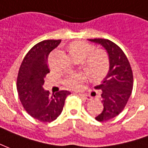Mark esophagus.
Instances as JSON below:
<instances>
[{"label":"esophagus","instance_id":"esophagus-1","mask_svg":"<svg viewBox=\"0 0 148 148\" xmlns=\"http://www.w3.org/2000/svg\"><path fill=\"white\" fill-rule=\"evenodd\" d=\"M79 95L83 99H84V100H87V101H89V100H90V99H91V98H90L89 95H84V94H79Z\"/></svg>","mask_w":148,"mask_h":148}]
</instances>
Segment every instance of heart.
<instances>
[{
    "instance_id": "b5f03b06",
    "label": "heart",
    "mask_w": 148,
    "mask_h": 148,
    "mask_svg": "<svg viewBox=\"0 0 148 148\" xmlns=\"http://www.w3.org/2000/svg\"><path fill=\"white\" fill-rule=\"evenodd\" d=\"M90 44L85 42H75L71 45L69 53L73 58L84 59L88 55L89 56L85 60V69L91 78L99 80L105 76L110 69V60L108 55L104 51L96 50ZM87 78L84 73H75L67 76L64 80V84L67 87L73 90L80 88L82 82Z\"/></svg>"
}]
</instances>
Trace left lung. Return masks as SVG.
Returning a JSON list of instances; mask_svg holds the SVG:
<instances>
[{
	"instance_id": "8db88e82",
	"label": "left lung",
	"mask_w": 148,
	"mask_h": 148,
	"mask_svg": "<svg viewBox=\"0 0 148 148\" xmlns=\"http://www.w3.org/2000/svg\"><path fill=\"white\" fill-rule=\"evenodd\" d=\"M99 44L106 50L110 60V69L95 89L102 90V113L95 117L99 121L111 120L124 110L132 94L133 75L128 58L122 49L110 40L105 38L88 39Z\"/></svg>"
}]
</instances>
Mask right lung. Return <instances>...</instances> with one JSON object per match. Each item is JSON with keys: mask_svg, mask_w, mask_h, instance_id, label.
I'll use <instances>...</instances> for the list:
<instances>
[{"mask_svg": "<svg viewBox=\"0 0 148 148\" xmlns=\"http://www.w3.org/2000/svg\"><path fill=\"white\" fill-rule=\"evenodd\" d=\"M61 40H44L28 51L19 67L17 76V91L23 108L31 117L42 122H51L63 110L68 90L49 94L42 85L49 73L47 64L49 53Z\"/></svg>", "mask_w": 148, "mask_h": 148, "instance_id": "obj_1", "label": "right lung"}]
</instances>
